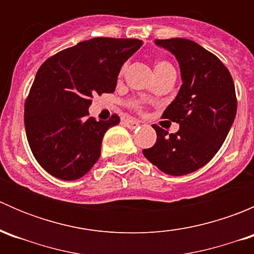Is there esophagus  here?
Returning a JSON list of instances; mask_svg holds the SVG:
<instances>
[{
    "mask_svg": "<svg viewBox=\"0 0 254 254\" xmlns=\"http://www.w3.org/2000/svg\"><path fill=\"white\" fill-rule=\"evenodd\" d=\"M124 124H125V127H129V129L132 130V129H136V127L140 125V123L137 122V120L129 118V119H125L124 120Z\"/></svg>",
    "mask_w": 254,
    "mask_h": 254,
    "instance_id": "1",
    "label": "esophagus"
}]
</instances>
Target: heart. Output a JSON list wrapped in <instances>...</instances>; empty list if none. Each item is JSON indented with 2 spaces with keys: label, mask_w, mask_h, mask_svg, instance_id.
<instances>
[{
  "label": "heart",
  "mask_w": 254,
  "mask_h": 254,
  "mask_svg": "<svg viewBox=\"0 0 254 254\" xmlns=\"http://www.w3.org/2000/svg\"><path fill=\"white\" fill-rule=\"evenodd\" d=\"M125 67L127 66H123L122 70H120V75H123L125 71ZM170 68H173V66L171 65L170 63H167V61H157V63L155 64V73H160V72H163V71L166 70H170ZM134 107H136V108H139V103H134Z\"/></svg>",
  "instance_id": "heart-1"
}]
</instances>
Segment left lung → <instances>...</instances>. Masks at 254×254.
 Instances as JSON below:
<instances>
[{
  "mask_svg": "<svg viewBox=\"0 0 254 254\" xmlns=\"http://www.w3.org/2000/svg\"><path fill=\"white\" fill-rule=\"evenodd\" d=\"M175 55L182 86L162 117L178 123L179 130L152 125L156 143L143 156L163 173L184 176L205 166L226 139L237 111L235 84L224 64L206 49L183 38L155 40Z\"/></svg>",
  "mask_w": 254,
  "mask_h": 254,
  "instance_id": "1",
  "label": "left lung"
}]
</instances>
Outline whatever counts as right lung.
<instances>
[{"label":"right lung","instance_id":"obj_1","mask_svg":"<svg viewBox=\"0 0 254 254\" xmlns=\"http://www.w3.org/2000/svg\"><path fill=\"white\" fill-rule=\"evenodd\" d=\"M141 45L137 39L93 38L40 66L25 101L24 125L35 160L51 176L75 181L98 161L104 134L120 119L87 118L92 97L115 91L120 68Z\"/></svg>","mask_w":254,"mask_h":254}]
</instances>
